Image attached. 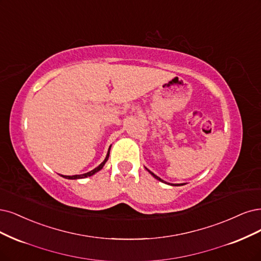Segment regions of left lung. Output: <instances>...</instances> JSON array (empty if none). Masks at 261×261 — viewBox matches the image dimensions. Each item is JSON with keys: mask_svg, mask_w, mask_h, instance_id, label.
<instances>
[{"mask_svg": "<svg viewBox=\"0 0 261 261\" xmlns=\"http://www.w3.org/2000/svg\"><path fill=\"white\" fill-rule=\"evenodd\" d=\"M147 170H148V172H149V173H150V174H151L152 176H153V177H154L155 179H158V180H160V181H162V182H164V180H162V179H161L160 177H158L156 175H154L153 173H152V172H150V170H149V169H147ZM168 185H169V184H168ZM182 185H184V184H180V185H179V184H172V186H182Z\"/></svg>", "mask_w": 261, "mask_h": 261, "instance_id": "8db88e82", "label": "left lung"}]
</instances>
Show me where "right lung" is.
Wrapping results in <instances>:
<instances>
[{"label": "right lung", "mask_w": 261, "mask_h": 261, "mask_svg": "<svg viewBox=\"0 0 261 261\" xmlns=\"http://www.w3.org/2000/svg\"><path fill=\"white\" fill-rule=\"evenodd\" d=\"M110 148H111V146H110ZM110 148H109V150H108L107 156H106V159L103 160L102 163H101L99 166H97L96 168H94L93 170H91V172L85 173V174H82V175H73V176H64V175H61V176L64 177V178H67V179H80V178H86V177H89V176H93L95 173L99 172V170H100V169L103 167V165L106 164V162L108 161V159H109V154H110Z\"/></svg>", "instance_id": "add662e5"}]
</instances>
